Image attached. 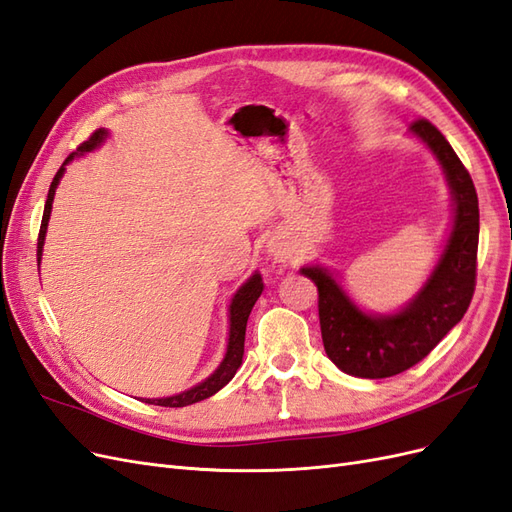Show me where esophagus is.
Listing matches in <instances>:
<instances>
[{"instance_id":"esophagus-1","label":"esophagus","mask_w":512,"mask_h":512,"mask_svg":"<svg viewBox=\"0 0 512 512\" xmlns=\"http://www.w3.org/2000/svg\"><path fill=\"white\" fill-rule=\"evenodd\" d=\"M271 252H273L275 260H286L290 256V250H286V247H282V245L280 247H273Z\"/></svg>"}]
</instances>
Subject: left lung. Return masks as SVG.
Instances as JSON below:
<instances>
[{
    "instance_id": "8db88e82",
    "label": "left lung",
    "mask_w": 512,
    "mask_h": 512,
    "mask_svg": "<svg viewBox=\"0 0 512 512\" xmlns=\"http://www.w3.org/2000/svg\"><path fill=\"white\" fill-rule=\"evenodd\" d=\"M410 132L442 164L455 200L451 237L421 292L399 314L371 316L348 299L327 269H301L318 288V316L327 356L356 378H391L421 363L468 312L476 288L478 196L472 177L431 121H412Z\"/></svg>"
}]
</instances>
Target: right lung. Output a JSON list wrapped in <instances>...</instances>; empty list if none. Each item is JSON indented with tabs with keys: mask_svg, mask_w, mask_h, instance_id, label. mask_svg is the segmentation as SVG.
I'll use <instances>...</instances> for the list:
<instances>
[{
	"mask_svg": "<svg viewBox=\"0 0 512 512\" xmlns=\"http://www.w3.org/2000/svg\"><path fill=\"white\" fill-rule=\"evenodd\" d=\"M106 130H96L91 134L85 143L79 145L76 153H70L66 158V162L61 164V168L57 170V175L53 177V183L49 188V196H46V205H44V213H42V224H40V235H38V267H40V256H42V245H44V237H46V226H49V218H51V207H53V196H55V188L64 175L66 164L74 160V156H79V153H87V151H94L104 138H106ZM262 277L258 273H254L250 280H247L239 290L235 297H232L230 303V333H228V348H226V356L224 361L220 363V367L213 371V374L196 386H192L190 391H183L179 395L173 397H164V399H143L145 404H153V406H164V408H183V406H192L196 401H203L211 395L218 393L222 386H226L232 376L237 374V369L243 361V344H245V327H247V318H250V312L254 303L258 301L260 292H262Z\"/></svg>",
	"mask_w": 512,
	"mask_h": 512,
	"instance_id": "1",
	"label": "right lung"
}]
</instances>
